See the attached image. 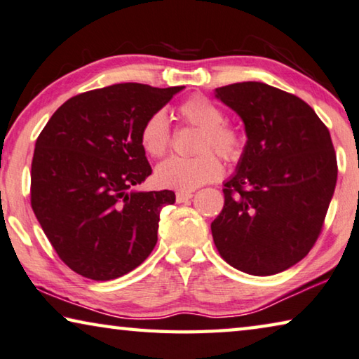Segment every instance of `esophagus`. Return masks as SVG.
Here are the masks:
<instances>
[{
	"label": "esophagus",
	"mask_w": 359,
	"mask_h": 359,
	"mask_svg": "<svg viewBox=\"0 0 359 359\" xmlns=\"http://www.w3.org/2000/svg\"><path fill=\"white\" fill-rule=\"evenodd\" d=\"M194 194L189 192V191H178L176 192V202L178 203H183V202H187L189 198H192Z\"/></svg>",
	"instance_id": "esophagus-1"
}]
</instances>
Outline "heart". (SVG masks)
Listing matches in <instances>:
<instances>
[{"label": "heart", "instance_id": "1", "mask_svg": "<svg viewBox=\"0 0 359 359\" xmlns=\"http://www.w3.org/2000/svg\"><path fill=\"white\" fill-rule=\"evenodd\" d=\"M180 116L186 124L201 128L196 157H170L156 170L158 186L170 189L191 191L196 187L218 181L222 175L219 158L237 162L243 156L245 137L238 127L226 121L221 107L203 95L187 98L180 107ZM140 141L146 154L162 157L172 146V132L163 111L152 113L141 127Z\"/></svg>", "mask_w": 359, "mask_h": 359}]
</instances>
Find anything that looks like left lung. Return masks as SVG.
Returning <instances> with one entry per match:
<instances>
[{
    "label": "left lung",
    "mask_w": 359,
    "mask_h": 359,
    "mask_svg": "<svg viewBox=\"0 0 359 359\" xmlns=\"http://www.w3.org/2000/svg\"><path fill=\"white\" fill-rule=\"evenodd\" d=\"M216 97L242 117L248 141L211 222L215 245L245 273L283 272L323 231L337 181L331 135L304 100L262 82L218 87Z\"/></svg>",
    "instance_id": "obj_1"
}]
</instances>
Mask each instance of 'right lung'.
<instances>
[{"label": "right lung", "instance_id": "add662e5", "mask_svg": "<svg viewBox=\"0 0 359 359\" xmlns=\"http://www.w3.org/2000/svg\"><path fill=\"white\" fill-rule=\"evenodd\" d=\"M183 86L126 82L67 100L34 146L32 208L58 257L107 281L138 267L157 243L173 191L133 192L152 173L141 146L146 119Z\"/></svg>", "mask_w": 359, "mask_h": 359}]
</instances>
